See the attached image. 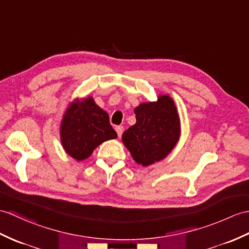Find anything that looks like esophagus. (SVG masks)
I'll return each instance as SVG.
<instances>
[{
    "label": "esophagus",
    "mask_w": 249,
    "mask_h": 249,
    "mask_svg": "<svg viewBox=\"0 0 249 249\" xmlns=\"http://www.w3.org/2000/svg\"><path fill=\"white\" fill-rule=\"evenodd\" d=\"M115 131H117L118 136L121 137L123 134V131H124V127L123 126H117V127H115Z\"/></svg>",
    "instance_id": "34e87169"
}]
</instances>
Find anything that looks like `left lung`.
<instances>
[{
  "label": "left lung",
  "mask_w": 249,
  "mask_h": 249,
  "mask_svg": "<svg viewBox=\"0 0 249 249\" xmlns=\"http://www.w3.org/2000/svg\"><path fill=\"white\" fill-rule=\"evenodd\" d=\"M137 122L123 132L122 141L138 164L151 165L164 159L180 137V120L173 98L159 95L158 101L135 108Z\"/></svg>",
  "instance_id": "8db88e82"
}]
</instances>
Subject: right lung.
<instances>
[{"mask_svg":"<svg viewBox=\"0 0 249 249\" xmlns=\"http://www.w3.org/2000/svg\"><path fill=\"white\" fill-rule=\"evenodd\" d=\"M117 137L108 113L96 105L92 96L74 100L63 114L61 144L75 160L87 159L100 144Z\"/></svg>","mask_w":249,"mask_h":249,"instance_id":"add662e5","label":"right lung"}]
</instances>
